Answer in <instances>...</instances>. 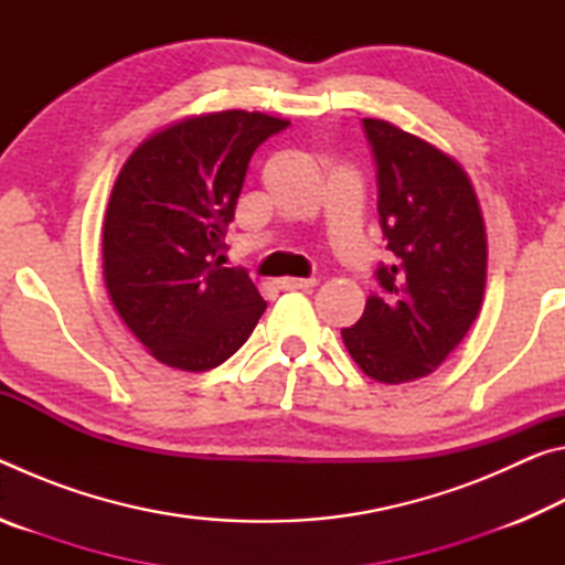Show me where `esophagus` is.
<instances>
[{"instance_id":"esophagus-1","label":"esophagus","mask_w":565,"mask_h":565,"mask_svg":"<svg viewBox=\"0 0 565 565\" xmlns=\"http://www.w3.org/2000/svg\"><path fill=\"white\" fill-rule=\"evenodd\" d=\"M317 286V279H281L279 289L284 291H309Z\"/></svg>"}]
</instances>
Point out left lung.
Returning <instances> with one entry per match:
<instances>
[{"label":"left lung","instance_id":"left-lung-1","mask_svg":"<svg viewBox=\"0 0 565 565\" xmlns=\"http://www.w3.org/2000/svg\"><path fill=\"white\" fill-rule=\"evenodd\" d=\"M363 131L396 262L379 266L381 291L341 339L363 374L394 386L434 374L463 341L481 311L489 242L471 179L451 154L384 119H363Z\"/></svg>","mask_w":565,"mask_h":565}]
</instances>
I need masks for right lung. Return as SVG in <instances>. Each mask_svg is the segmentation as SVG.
Wrapping results in <instances>:
<instances>
[{"mask_svg":"<svg viewBox=\"0 0 565 565\" xmlns=\"http://www.w3.org/2000/svg\"><path fill=\"white\" fill-rule=\"evenodd\" d=\"M289 127L264 111H209L147 137L124 161L104 216V284L119 319L164 366L216 369L252 337L266 301L222 266L248 159Z\"/></svg>","mask_w":565,"mask_h":565,"instance_id":"1","label":"right lung"}]
</instances>
